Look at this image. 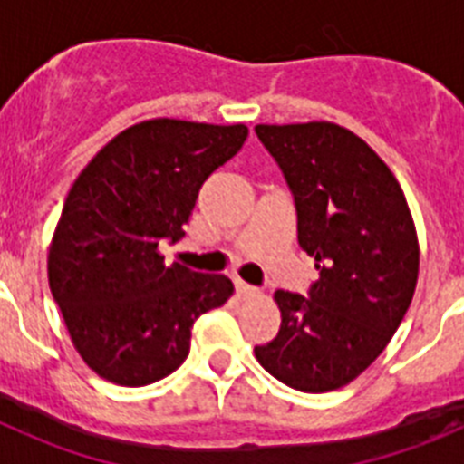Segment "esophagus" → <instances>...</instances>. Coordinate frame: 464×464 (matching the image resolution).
Masks as SVG:
<instances>
[{"label": "esophagus", "mask_w": 464, "mask_h": 464, "mask_svg": "<svg viewBox=\"0 0 464 464\" xmlns=\"http://www.w3.org/2000/svg\"><path fill=\"white\" fill-rule=\"evenodd\" d=\"M235 285H237V293H239V297H251V295H257L256 285H251V283L241 281V278H237Z\"/></svg>", "instance_id": "1"}]
</instances>
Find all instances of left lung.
Listing matches in <instances>:
<instances>
[{"label":"left lung","mask_w":464,"mask_h":464,"mask_svg":"<svg viewBox=\"0 0 464 464\" xmlns=\"http://www.w3.org/2000/svg\"><path fill=\"white\" fill-rule=\"evenodd\" d=\"M256 134L288 181L297 241L321 272L309 297L274 293L281 330L256 358L295 391H337L383 353L411 304L416 225L395 174L346 127L257 125Z\"/></svg>","instance_id":"obj_1"}]
</instances>
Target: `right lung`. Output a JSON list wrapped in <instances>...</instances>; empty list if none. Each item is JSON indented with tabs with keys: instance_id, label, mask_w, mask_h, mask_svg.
<instances>
[{
	"instance_id": "1",
	"label": "right lung",
	"mask_w": 464,
	"mask_h": 464,
	"mask_svg": "<svg viewBox=\"0 0 464 464\" xmlns=\"http://www.w3.org/2000/svg\"><path fill=\"white\" fill-rule=\"evenodd\" d=\"M246 125L153 118L122 130L73 181L48 251V283L73 348L118 385L165 379L190 353V330L223 306V274L167 265L160 241L186 232L199 188L235 158Z\"/></svg>"
}]
</instances>
